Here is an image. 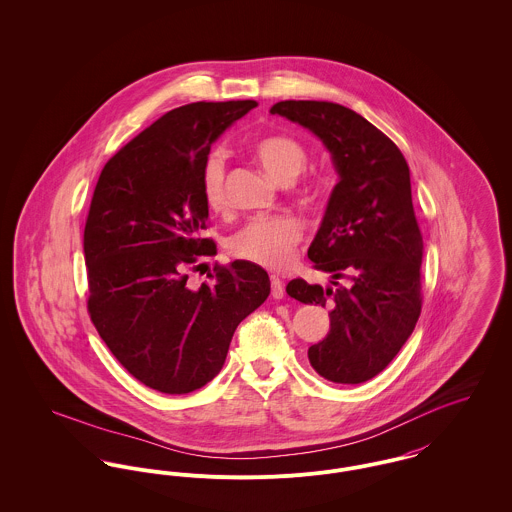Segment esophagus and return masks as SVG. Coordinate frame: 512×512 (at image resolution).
<instances>
[{
    "mask_svg": "<svg viewBox=\"0 0 512 512\" xmlns=\"http://www.w3.org/2000/svg\"><path fill=\"white\" fill-rule=\"evenodd\" d=\"M283 293H285V289H283V281H281L279 277H275V275H272L273 299H283Z\"/></svg>",
    "mask_w": 512,
    "mask_h": 512,
    "instance_id": "34e87169",
    "label": "esophagus"
}]
</instances>
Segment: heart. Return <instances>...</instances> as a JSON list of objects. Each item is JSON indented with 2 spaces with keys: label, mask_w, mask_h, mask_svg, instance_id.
I'll return each mask as SVG.
<instances>
[{
  "label": "heart",
  "mask_w": 512,
  "mask_h": 512,
  "mask_svg": "<svg viewBox=\"0 0 512 512\" xmlns=\"http://www.w3.org/2000/svg\"><path fill=\"white\" fill-rule=\"evenodd\" d=\"M262 167L279 182H293L307 167L305 145L295 137L270 134L260 137L252 147ZM200 190L205 205L221 211L229 204L227 157L213 149L205 155L200 169ZM303 239V225L291 215L254 217L229 239V250L240 260L268 270H283L295 260L297 244Z\"/></svg>",
  "instance_id": "obj_1"
}]
</instances>
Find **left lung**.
Here are the masks:
<instances>
[{"mask_svg":"<svg viewBox=\"0 0 512 512\" xmlns=\"http://www.w3.org/2000/svg\"><path fill=\"white\" fill-rule=\"evenodd\" d=\"M270 112L320 137L340 174L308 248L314 268L332 273L334 289L301 277L285 287L301 303L332 308L330 332L308 347V361L330 382H367L398 355L423 305V237L408 163L390 137L341 104L281 101Z\"/></svg>","mask_w":512,"mask_h":512,"instance_id":"1","label":"left lung"}]
</instances>
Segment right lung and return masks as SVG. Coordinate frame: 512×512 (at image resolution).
Instances as JSON below:
<instances>
[{
  "label": "right lung",
  "mask_w": 512,
  "mask_h": 512,
  "mask_svg": "<svg viewBox=\"0 0 512 512\" xmlns=\"http://www.w3.org/2000/svg\"><path fill=\"white\" fill-rule=\"evenodd\" d=\"M256 101L174 108L108 159L83 231L87 310L118 363L163 394H188L223 369L240 322L270 295L260 266L215 264L186 285L209 211L200 169L211 143ZM196 268V266H195Z\"/></svg>",
  "instance_id": "1"
}]
</instances>
